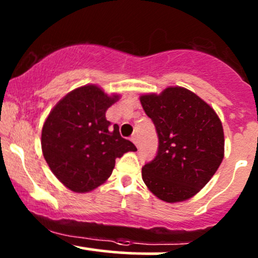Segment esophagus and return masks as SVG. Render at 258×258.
<instances>
[{
    "label": "esophagus",
    "instance_id": "esophagus-1",
    "mask_svg": "<svg viewBox=\"0 0 258 258\" xmlns=\"http://www.w3.org/2000/svg\"><path fill=\"white\" fill-rule=\"evenodd\" d=\"M131 141L133 142V143H135V146L138 148V137H137V136H136V135H135V136H132Z\"/></svg>",
    "mask_w": 258,
    "mask_h": 258
}]
</instances>
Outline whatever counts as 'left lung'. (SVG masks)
Listing matches in <instances>:
<instances>
[{"label": "left lung", "instance_id": "left-lung-1", "mask_svg": "<svg viewBox=\"0 0 258 258\" xmlns=\"http://www.w3.org/2000/svg\"><path fill=\"white\" fill-rule=\"evenodd\" d=\"M159 136L156 158L142 168L147 188L165 203H180L205 186L224 158L222 121L194 92L170 86L139 97Z\"/></svg>", "mask_w": 258, "mask_h": 258}]
</instances>
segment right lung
<instances>
[{
	"instance_id": "add662e5",
	"label": "right lung",
	"mask_w": 258,
	"mask_h": 258,
	"mask_svg": "<svg viewBox=\"0 0 258 258\" xmlns=\"http://www.w3.org/2000/svg\"><path fill=\"white\" fill-rule=\"evenodd\" d=\"M121 98L98 85L80 86L53 106L41 132L43 158L59 182L74 193H88L105 183L115 159L136 152L132 142L110 127L105 112Z\"/></svg>"
}]
</instances>
